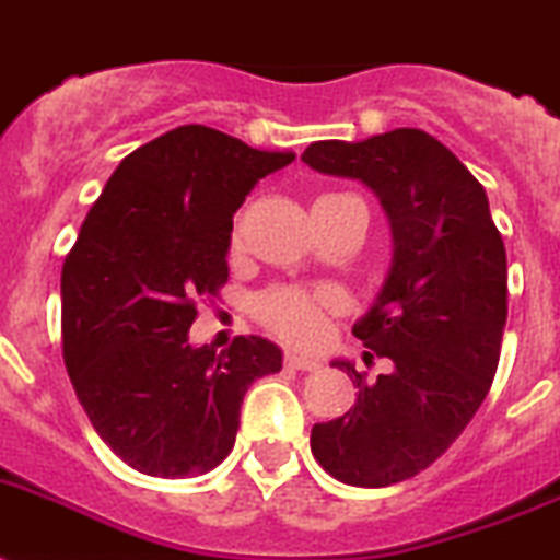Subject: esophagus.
Segmentation results:
<instances>
[{"label": "esophagus", "instance_id": "1", "mask_svg": "<svg viewBox=\"0 0 560 560\" xmlns=\"http://www.w3.org/2000/svg\"><path fill=\"white\" fill-rule=\"evenodd\" d=\"M285 366L300 369V372H314V369H320V363L312 358H303V354H298V352H289L285 354Z\"/></svg>", "mask_w": 560, "mask_h": 560}]
</instances>
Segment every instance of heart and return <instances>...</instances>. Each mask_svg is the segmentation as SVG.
Listing matches in <instances>:
<instances>
[{
  "mask_svg": "<svg viewBox=\"0 0 560 560\" xmlns=\"http://www.w3.org/2000/svg\"><path fill=\"white\" fill-rule=\"evenodd\" d=\"M340 197V194H323L320 200ZM317 200V202H320ZM335 306V294L331 291H306L283 285V289H271L254 300V317L280 335L289 343L312 346L323 335V312Z\"/></svg>",
  "mask_w": 560,
  "mask_h": 560,
  "instance_id": "b5f03b06",
  "label": "heart"
}]
</instances>
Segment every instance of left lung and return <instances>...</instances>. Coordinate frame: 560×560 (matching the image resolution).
<instances>
[{
	"label": "left lung",
	"mask_w": 560,
	"mask_h": 560,
	"mask_svg": "<svg viewBox=\"0 0 560 560\" xmlns=\"http://www.w3.org/2000/svg\"><path fill=\"white\" fill-rule=\"evenodd\" d=\"M303 163L360 179L389 217L395 254L381 294L358 323L366 358L389 374L358 383L343 418L312 427V455L349 487H392L435 464L483 404L506 326V248L487 191L450 148L420 128L363 142H312Z\"/></svg>",
	"instance_id": "left-lung-1"
}]
</instances>
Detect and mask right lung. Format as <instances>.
I'll return each instance as SVG.
<instances>
[{"mask_svg": "<svg viewBox=\"0 0 560 560\" xmlns=\"http://www.w3.org/2000/svg\"><path fill=\"white\" fill-rule=\"evenodd\" d=\"M291 151L179 125L128 154L62 266V358L96 435L142 475H206L234 450L248 386L283 369L262 337L191 346L229 280L231 220Z\"/></svg>", "mask_w": 560, "mask_h": 560, "instance_id": "obj_1", "label": "right lung"}]
</instances>
